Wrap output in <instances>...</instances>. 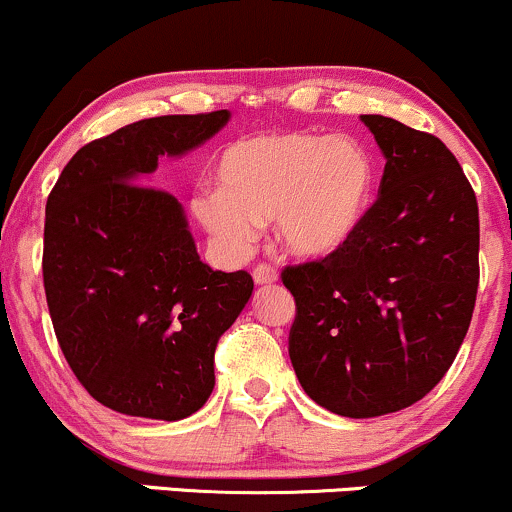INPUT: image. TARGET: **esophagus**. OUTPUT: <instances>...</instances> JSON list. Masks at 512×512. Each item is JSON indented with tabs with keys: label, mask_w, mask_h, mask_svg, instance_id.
Wrapping results in <instances>:
<instances>
[{
	"label": "esophagus",
	"mask_w": 512,
	"mask_h": 512,
	"mask_svg": "<svg viewBox=\"0 0 512 512\" xmlns=\"http://www.w3.org/2000/svg\"><path fill=\"white\" fill-rule=\"evenodd\" d=\"M252 279H255V284H274L276 279H279V274H276V269L272 264L267 262H260L255 269H252Z\"/></svg>",
	"instance_id": "esophagus-1"
}]
</instances>
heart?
Wrapping results in <instances>:
<instances>
[{
	"mask_svg": "<svg viewBox=\"0 0 512 512\" xmlns=\"http://www.w3.org/2000/svg\"><path fill=\"white\" fill-rule=\"evenodd\" d=\"M373 180V161L356 139L276 129L228 144L216 163L219 190L199 192L192 207L233 255H245L262 223L276 219L284 248L317 260L356 236Z\"/></svg>",
	"mask_w": 512,
	"mask_h": 512,
	"instance_id": "heart-1",
	"label": "heart"
}]
</instances>
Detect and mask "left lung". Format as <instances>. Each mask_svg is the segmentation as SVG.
Returning a JSON list of instances; mask_svg holds the SVG:
<instances>
[{
    "label": "left lung",
    "instance_id": "1",
    "mask_svg": "<svg viewBox=\"0 0 512 512\" xmlns=\"http://www.w3.org/2000/svg\"><path fill=\"white\" fill-rule=\"evenodd\" d=\"M385 154L356 236L289 264V356L305 395L349 419L407 409L455 361L479 289V207L452 151L428 132L361 115Z\"/></svg>",
    "mask_w": 512,
    "mask_h": 512
}]
</instances>
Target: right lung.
Here are the masks:
<instances>
[{"label": "right lung", "mask_w": 512, "mask_h": 512, "mask_svg": "<svg viewBox=\"0 0 512 512\" xmlns=\"http://www.w3.org/2000/svg\"><path fill=\"white\" fill-rule=\"evenodd\" d=\"M228 110L161 115L93 139L45 204L43 284L76 380L108 409L178 421L214 390V351L252 296V276L199 260L180 202L139 185L158 156H180Z\"/></svg>", "instance_id": "obj_1"}]
</instances>
